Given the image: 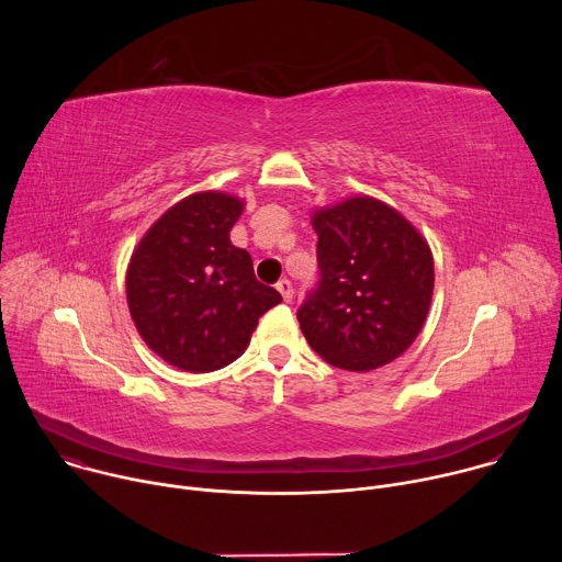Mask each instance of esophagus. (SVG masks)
I'll list each match as a JSON object with an SVG mask.
<instances>
[{"mask_svg":"<svg viewBox=\"0 0 562 562\" xmlns=\"http://www.w3.org/2000/svg\"><path fill=\"white\" fill-rule=\"evenodd\" d=\"M276 286H278V291H280V295H282L284 302H291V300H293V284H291L289 280H280Z\"/></svg>","mask_w":562,"mask_h":562,"instance_id":"esophagus-1","label":"esophagus"}]
</instances>
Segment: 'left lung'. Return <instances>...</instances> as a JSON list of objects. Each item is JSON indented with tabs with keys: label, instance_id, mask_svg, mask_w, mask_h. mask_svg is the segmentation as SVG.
<instances>
[{
	"label": "left lung",
	"instance_id": "obj_1",
	"mask_svg": "<svg viewBox=\"0 0 562 562\" xmlns=\"http://www.w3.org/2000/svg\"><path fill=\"white\" fill-rule=\"evenodd\" d=\"M313 228L319 273L297 308L308 347L349 371L405 353L434 293V258L420 233L373 198L317 211Z\"/></svg>",
	"mask_w": 562,
	"mask_h": 562
}]
</instances>
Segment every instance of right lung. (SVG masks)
<instances>
[{
  "mask_svg": "<svg viewBox=\"0 0 562 562\" xmlns=\"http://www.w3.org/2000/svg\"><path fill=\"white\" fill-rule=\"evenodd\" d=\"M243 202L195 193L159 217L135 249L126 297L144 342L184 371H215L243 356L258 319L282 295L254 273L228 233Z\"/></svg>",
  "mask_w": 562,
  "mask_h": 562,
  "instance_id": "obj_1",
  "label": "right lung"
}]
</instances>
